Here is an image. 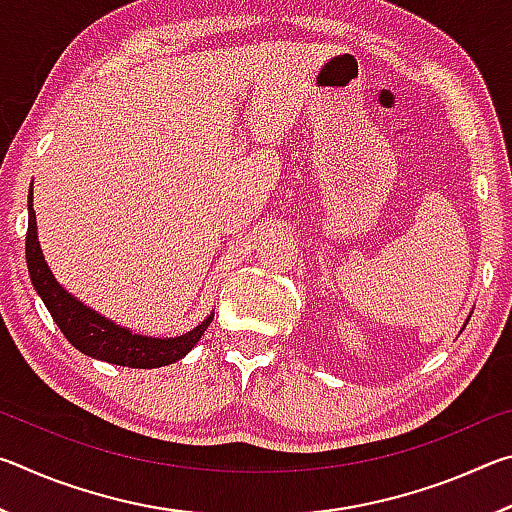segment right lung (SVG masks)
Wrapping results in <instances>:
<instances>
[{"mask_svg": "<svg viewBox=\"0 0 512 512\" xmlns=\"http://www.w3.org/2000/svg\"><path fill=\"white\" fill-rule=\"evenodd\" d=\"M36 212H33V189H29V230H27V266L33 287L45 302L51 318L56 320L65 339L76 350L88 354L92 359H101L115 366L126 368H160L183 359L194 348L203 332L210 327L214 314L207 316L201 325L183 336L171 339H155V336L133 334L131 329L119 327L112 320L103 318L97 311L85 307L72 293L63 289L51 275L49 266L42 257L38 241Z\"/></svg>", "mask_w": 512, "mask_h": 512, "instance_id": "right-lung-1", "label": "right lung"}]
</instances>
